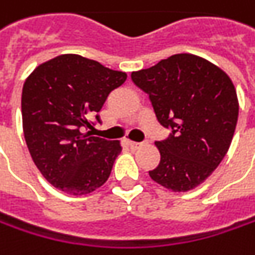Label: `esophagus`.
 Wrapping results in <instances>:
<instances>
[{
  "instance_id": "34e87169",
  "label": "esophagus",
  "mask_w": 255,
  "mask_h": 255,
  "mask_svg": "<svg viewBox=\"0 0 255 255\" xmlns=\"http://www.w3.org/2000/svg\"><path fill=\"white\" fill-rule=\"evenodd\" d=\"M129 146L132 150H136V149H139L140 146H143V143H139V142H129Z\"/></svg>"
}]
</instances>
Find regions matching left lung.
Segmentation results:
<instances>
[{
	"label": "left lung",
	"instance_id": "1",
	"mask_svg": "<svg viewBox=\"0 0 255 255\" xmlns=\"http://www.w3.org/2000/svg\"><path fill=\"white\" fill-rule=\"evenodd\" d=\"M133 82L149 96L156 119L172 128L155 145L159 165L152 181L172 192L201 185L221 163L238 121V97L230 76L205 58L182 53L132 71Z\"/></svg>",
	"mask_w": 255,
	"mask_h": 255
}]
</instances>
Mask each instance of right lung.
I'll list each match as a JSON object with an SVG mask.
<instances>
[{
  "label": "right lung",
  "mask_w": 255,
  "mask_h": 255,
  "mask_svg": "<svg viewBox=\"0 0 255 255\" xmlns=\"http://www.w3.org/2000/svg\"><path fill=\"white\" fill-rule=\"evenodd\" d=\"M128 74L79 54H61L35 67L21 96L22 130L45 179L70 195H87L110 176L119 140L92 136V119ZM100 122L99 116H96Z\"/></svg>",
  "instance_id": "right-lung-1"
}]
</instances>
